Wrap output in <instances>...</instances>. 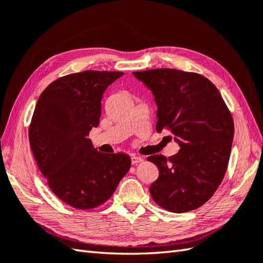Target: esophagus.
<instances>
[{
	"instance_id": "obj_1",
	"label": "esophagus",
	"mask_w": 263,
	"mask_h": 263,
	"mask_svg": "<svg viewBox=\"0 0 263 263\" xmlns=\"http://www.w3.org/2000/svg\"><path fill=\"white\" fill-rule=\"evenodd\" d=\"M143 161V158L139 157V156H132L131 157V162L132 164H138V163H141Z\"/></svg>"
}]
</instances>
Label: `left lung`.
<instances>
[{"instance_id": "8db88e82", "label": "left lung", "mask_w": 263, "mask_h": 263, "mask_svg": "<svg viewBox=\"0 0 263 263\" xmlns=\"http://www.w3.org/2000/svg\"><path fill=\"white\" fill-rule=\"evenodd\" d=\"M157 105L156 131L167 130L180 151L168 159H147L158 167L153 199L170 212L202 206L220 186L228 166L234 122L219 90L206 77L178 69L135 71Z\"/></svg>"}]
</instances>
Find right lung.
<instances>
[{"instance_id": "add662e5", "label": "right lung", "mask_w": 263, "mask_h": 263, "mask_svg": "<svg viewBox=\"0 0 263 263\" xmlns=\"http://www.w3.org/2000/svg\"><path fill=\"white\" fill-rule=\"evenodd\" d=\"M122 71L85 70L52 82L40 96L29 126V142L50 189L80 210L111 197L131 166L124 153H99L87 138L99 125L101 99Z\"/></svg>"}]
</instances>
